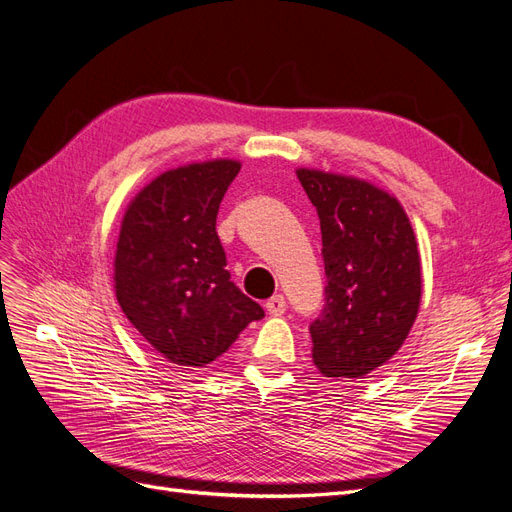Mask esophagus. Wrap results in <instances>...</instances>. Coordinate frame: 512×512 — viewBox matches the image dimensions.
Segmentation results:
<instances>
[{
    "label": "esophagus",
    "instance_id": "34e87169",
    "mask_svg": "<svg viewBox=\"0 0 512 512\" xmlns=\"http://www.w3.org/2000/svg\"><path fill=\"white\" fill-rule=\"evenodd\" d=\"M266 310L272 314V316H280L285 314L287 310V301H285V295H274L266 301Z\"/></svg>",
    "mask_w": 512,
    "mask_h": 512
}]
</instances>
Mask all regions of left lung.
<instances>
[{"mask_svg":"<svg viewBox=\"0 0 512 512\" xmlns=\"http://www.w3.org/2000/svg\"><path fill=\"white\" fill-rule=\"evenodd\" d=\"M316 206L327 274L312 320V361L327 377L375 371L396 354L422 299V263L401 202L356 177L299 168Z\"/></svg>","mask_w":512,"mask_h":512,"instance_id":"left-lung-1","label":"left lung"}]
</instances>
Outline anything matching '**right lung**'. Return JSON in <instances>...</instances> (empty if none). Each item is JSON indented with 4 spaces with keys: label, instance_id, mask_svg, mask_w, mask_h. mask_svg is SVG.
I'll use <instances>...</instances> for the list:
<instances>
[{
    "label": "right lung",
    "instance_id": "right-lung-1",
    "mask_svg": "<svg viewBox=\"0 0 512 512\" xmlns=\"http://www.w3.org/2000/svg\"><path fill=\"white\" fill-rule=\"evenodd\" d=\"M236 160L194 162L166 170L128 204L113 287L122 312L168 363L206 367L242 329L263 318L225 270L215 223Z\"/></svg>",
    "mask_w": 512,
    "mask_h": 512
}]
</instances>
